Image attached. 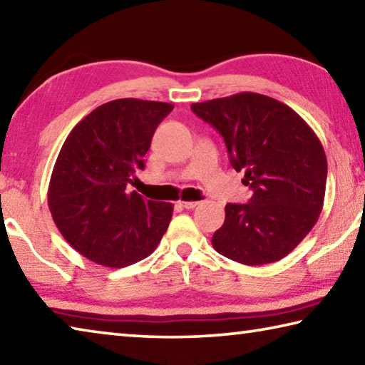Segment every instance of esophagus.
Returning a JSON list of instances; mask_svg holds the SVG:
<instances>
[{
	"label": "esophagus",
	"mask_w": 365,
	"mask_h": 365,
	"mask_svg": "<svg viewBox=\"0 0 365 365\" xmlns=\"http://www.w3.org/2000/svg\"><path fill=\"white\" fill-rule=\"evenodd\" d=\"M197 205H200L197 201H180V206L185 209H195Z\"/></svg>",
	"instance_id": "34e87169"
}]
</instances>
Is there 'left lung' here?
Wrapping results in <instances>:
<instances>
[{"mask_svg":"<svg viewBox=\"0 0 365 365\" xmlns=\"http://www.w3.org/2000/svg\"><path fill=\"white\" fill-rule=\"evenodd\" d=\"M191 109L224 137L230 164L252 190L250 202L225 206L214 250L246 265L280 261L322 212L327 158L317 135L287 104L251 91Z\"/></svg>","mask_w":365,"mask_h":365,"instance_id":"obj_1","label":"left lung"}]
</instances>
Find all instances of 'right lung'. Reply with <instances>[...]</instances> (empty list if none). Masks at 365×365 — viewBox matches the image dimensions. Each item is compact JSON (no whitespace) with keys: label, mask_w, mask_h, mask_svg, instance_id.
I'll list each match as a JSON object with an SVG mask.
<instances>
[{"label":"right lung","mask_w":365,"mask_h":365,"mask_svg":"<svg viewBox=\"0 0 365 365\" xmlns=\"http://www.w3.org/2000/svg\"><path fill=\"white\" fill-rule=\"evenodd\" d=\"M169 103L122 98L83 117L66 138L48 187V206L73 250L104 267H125L158 248L172 202L128 191Z\"/></svg>","instance_id":"1"}]
</instances>
